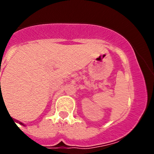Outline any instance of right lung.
<instances>
[{"label":"right lung","mask_w":154,"mask_h":154,"mask_svg":"<svg viewBox=\"0 0 154 154\" xmlns=\"http://www.w3.org/2000/svg\"><path fill=\"white\" fill-rule=\"evenodd\" d=\"M15 121H16V122H17V123H19V124L21 125H24V126H25V124H24V123H22V122H19V121H17V120H15ZM15 124H16V123H15ZM16 125H17V124H16Z\"/></svg>","instance_id":"obj_1"}]
</instances>
